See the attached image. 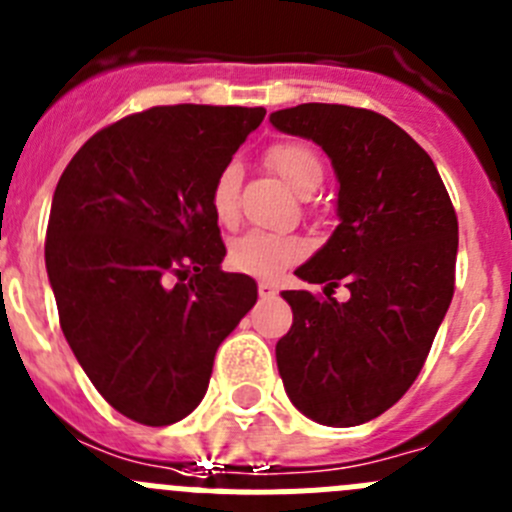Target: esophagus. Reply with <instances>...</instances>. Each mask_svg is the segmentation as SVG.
I'll list each match as a JSON object with an SVG mask.
<instances>
[{
	"instance_id": "34e87169",
	"label": "esophagus",
	"mask_w": 512,
	"mask_h": 512,
	"mask_svg": "<svg viewBox=\"0 0 512 512\" xmlns=\"http://www.w3.org/2000/svg\"><path fill=\"white\" fill-rule=\"evenodd\" d=\"M257 293H260L262 300H270L278 295V288H275V283H270V280H262V283L257 285Z\"/></svg>"
}]
</instances>
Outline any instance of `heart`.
I'll list each match as a JSON object with an SVG mask.
<instances>
[{"label": "heart", "mask_w": 512, "mask_h": 512, "mask_svg": "<svg viewBox=\"0 0 512 512\" xmlns=\"http://www.w3.org/2000/svg\"><path fill=\"white\" fill-rule=\"evenodd\" d=\"M270 166L285 184L300 197H310L323 181L321 156L308 143L280 141L267 148L265 154ZM237 197H240V166L229 161L222 166L212 184V212L219 224H234L237 219ZM308 255V242L293 234L247 232L229 245V265L234 270L255 275V278H278L285 267L295 265Z\"/></svg>", "instance_id": "b5f03b06"}]
</instances>
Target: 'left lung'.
Here are the masks:
<instances>
[{
    "label": "left lung",
    "instance_id": "1",
    "mask_svg": "<svg viewBox=\"0 0 512 512\" xmlns=\"http://www.w3.org/2000/svg\"><path fill=\"white\" fill-rule=\"evenodd\" d=\"M270 123L318 143L338 179V227L295 275L351 293L285 290L293 326L278 371L298 412L356 427L394 407L427 361L455 293V209L427 151L379 113L303 103Z\"/></svg>",
    "mask_w": 512,
    "mask_h": 512
}]
</instances>
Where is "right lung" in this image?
Listing matches in <instances>:
<instances>
[{"label": "right lung", "instance_id": "right-lung-1", "mask_svg": "<svg viewBox=\"0 0 512 512\" xmlns=\"http://www.w3.org/2000/svg\"><path fill=\"white\" fill-rule=\"evenodd\" d=\"M265 118L156 105L95 133L62 171L45 265L78 364L123 417L166 427L199 407L219 343L257 303L224 272L212 184Z\"/></svg>", "mask_w": 512, "mask_h": 512}]
</instances>
